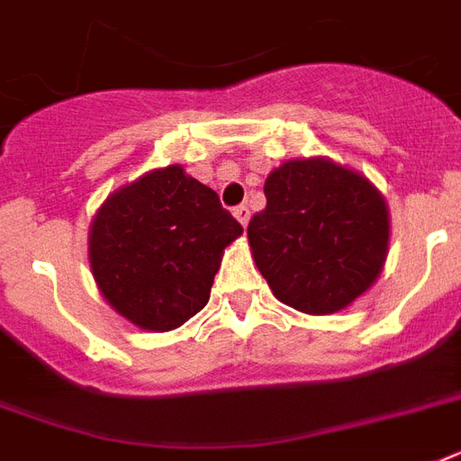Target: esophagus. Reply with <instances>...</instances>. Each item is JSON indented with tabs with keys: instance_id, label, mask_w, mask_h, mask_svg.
<instances>
[{
	"instance_id": "obj_1",
	"label": "esophagus",
	"mask_w": 461,
	"mask_h": 461,
	"mask_svg": "<svg viewBox=\"0 0 461 461\" xmlns=\"http://www.w3.org/2000/svg\"><path fill=\"white\" fill-rule=\"evenodd\" d=\"M234 218L241 222V227H249V220H250L249 205H237V208H234Z\"/></svg>"
}]
</instances>
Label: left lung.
<instances>
[{"label": "left lung", "instance_id": "left-lung-1", "mask_svg": "<svg viewBox=\"0 0 461 461\" xmlns=\"http://www.w3.org/2000/svg\"><path fill=\"white\" fill-rule=\"evenodd\" d=\"M265 198L249 243L276 301L334 315L372 289L386 265L391 218L365 175L324 156L286 160L265 179Z\"/></svg>", "mask_w": 461, "mask_h": 461}]
</instances>
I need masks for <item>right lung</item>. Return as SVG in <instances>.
<instances>
[{
	"mask_svg": "<svg viewBox=\"0 0 461 461\" xmlns=\"http://www.w3.org/2000/svg\"><path fill=\"white\" fill-rule=\"evenodd\" d=\"M243 227L182 166L121 186L89 227V267L106 303L146 331H172L205 308L224 249Z\"/></svg>",
	"mask_w": 461,
	"mask_h": 461,
	"instance_id": "obj_1",
	"label": "right lung"
}]
</instances>
